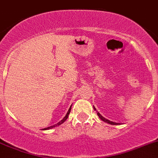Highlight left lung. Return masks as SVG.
<instances>
[{
  "label": "left lung",
  "instance_id": "1",
  "mask_svg": "<svg viewBox=\"0 0 158 158\" xmlns=\"http://www.w3.org/2000/svg\"><path fill=\"white\" fill-rule=\"evenodd\" d=\"M94 110H96V109H95L94 106ZM97 114H98V116H99V118H100L101 120H103V121H105V122H106V123H109V124H112V125H118V124H119V123H115V122L110 121V120H107V119H106V118H105V117H103V116H102V115H101L100 113H99L98 112V111H97Z\"/></svg>",
  "mask_w": 158,
  "mask_h": 158
}]
</instances>
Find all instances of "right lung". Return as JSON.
<instances>
[{"label": "right lung", "mask_w": 158, "mask_h": 158, "mask_svg": "<svg viewBox=\"0 0 158 158\" xmlns=\"http://www.w3.org/2000/svg\"><path fill=\"white\" fill-rule=\"evenodd\" d=\"M71 109H72V106H71V107L69 108V111H68V113H67L66 116H65L64 117L63 119L60 120V121L58 122V123H56V124L52 125V126H50V127H45V128H43L42 130H49V129H52V128H53V127H57V126H59V125L62 124V123H63L64 122L65 120H67V119H68V117H69V113H70V112H71Z\"/></svg>", "instance_id": "1"}]
</instances>
